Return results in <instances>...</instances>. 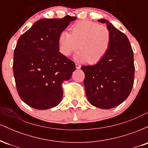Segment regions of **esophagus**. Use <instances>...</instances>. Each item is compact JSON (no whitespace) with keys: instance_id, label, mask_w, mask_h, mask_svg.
<instances>
[{"instance_id":"esophagus-1","label":"esophagus","mask_w":148,"mask_h":148,"mask_svg":"<svg viewBox=\"0 0 148 148\" xmlns=\"http://www.w3.org/2000/svg\"><path fill=\"white\" fill-rule=\"evenodd\" d=\"M75 64H76V69H80V68H81V64H78V63H76Z\"/></svg>"}]
</instances>
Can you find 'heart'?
Wrapping results in <instances>:
<instances>
[{"instance_id":"obj_1","label":"heart","mask_w":148,"mask_h":148,"mask_svg":"<svg viewBox=\"0 0 148 148\" xmlns=\"http://www.w3.org/2000/svg\"><path fill=\"white\" fill-rule=\"evenodd\" d=\"M111 33L106 26L92 21H83L70 28V33L63 30L58 39L59 51L69 56L79 49L75 59L79 62L95 64L101 61L109 50Z\"/></svg>"}]
</instances>
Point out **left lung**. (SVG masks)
<instances>
[{
	"instance_id": "left-lung-1",
	"label": "left lung",
	"mask_w": 148,
	"mask_h": 148,
	"mask_svg": "<svg viewBox=\"0 0 148 148\" xmlns=\"http://www.w3.org/2000/svg\"><path fill=\"white\" fill-rule=\"evenodd\" d=\"M111 44L105 57L94 65L82 66L84 87L89 102L103 109L114 108L130 95L134 81V53L126 35L106 19Z\"/></svg>"
}]
</instances>
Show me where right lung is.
<instances>
[{"label":"right lung","instance_id":"right-lung-1","mask_svg":"<svg viewBox=\"0 0 148 148\" xmlns=\"http://www.w3.org/2000/svg\"><path fill=\"white\" fill-rule=\"evenodd\" d=\"M76 16L42 18L18 40L13 72L16 90L23 102L39 110L58 105L62 84L72 77L74 62L59 51L58 39Z\"/></svg>","mask_w":148,"mask_h":148}]
</instances>
